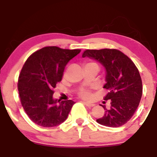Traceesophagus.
Masks as SVG:
<instances>
[{"instance_id": "obj_1", "label": "esophagus", "mask_w": 157, "mask_h": 157, "mask_svg": "<svg viewBox=\"0 0 157 157\" xmlns=\"http://www.w3.org/2000/svg\"><path fill=\"white\" fill-rule=\"evenodd\" d=\"M82 102H83V103L86 106H88V107H93V106L95 105L94 103H91V102H85V101H83Z\"/></svg>"}]
</instances>
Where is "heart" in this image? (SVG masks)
I'll return each instance as SVG.
<instances>
[{
	"instance_id": "b5f03b06",
	"label": "heart",
	"mask_w": 157,
	"mask_h": 157,
	"mask_svg": "<svg viewBox=\"0 0 157 157\" xmlns=\"http://www.w3.org/2000/svg\"><path fill=\"white\" fill-rule=\"evenodd\" d=\"M81 95L83 97H85V98H88V97H90V93L87 91V90H83V91L81 92Z\"/></svg>"
}]
</instances>
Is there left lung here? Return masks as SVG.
Returning a JSON list of instances; mask_svg holds the SVG:
<instances>
[{"instance_id": "8db88e82", "label": "left lung", "mask_w": 157, "mask_h": 157, "mask_svg": "<svg viewBox=\"0 0 157 157\" xmlns=\"http://www.w3.org/2000/svg\"><path fill=\"white\" fill-rule=\"evenodd\" d=\"M82 57L98 61L105 70L103 88L109 91L104 100H111V108L101 105L105 114L97 122L111 128L123 125L132 117L142 97V80L137 68L128 57L117 49H88Z\"/></svg>"}]
</instances>
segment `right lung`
Here are the masks:
<instances>
[{"instance_id":"add662e5","label":"right lung","mask_w":157,"mask_h":157,"mask_svg":"<svg viewBox=\"0 0 157 157\" xmlns=\"http://www.w3.org/2000/svg\"><path fill=\"white\" fill-rule=\"evenodd\" d=\"M80 52L47 46L32 54L23 65L17 89L23 109L35 124L55 127L67 119L75 102L54 99L53 90L62 80L68 61Z\"/></svg>"}]
</instances>
